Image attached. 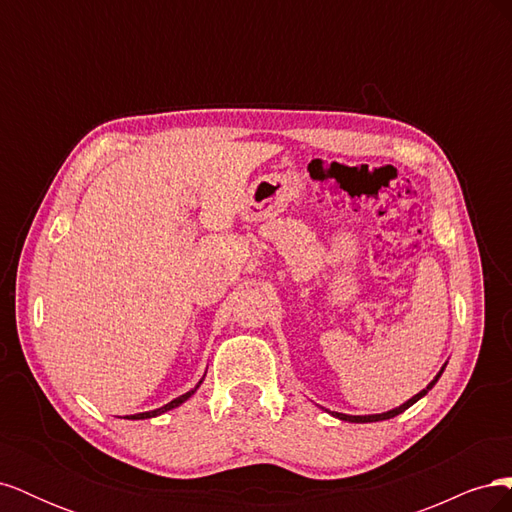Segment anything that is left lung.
Instances as JSON below:
<instances>
[{"label":"left lung","mask_w":512,"mask_h":512,"mask_svg":"<svg viewBox=\"0 0 512 512\" xmlns=\"http://www.w3.org/2000/svg\"><path fill=\"white\" fill-rule=\"evenodd\" d=\"M446 367V365H444ZM444 367L440 369V374L433 378L429 384H427V389H423L421 393H416L412 399H408L404 406H399V408H395V410H389V412H382V414H369V416H350V414H342V412H331L333 416H337V418H342V421H350V423H376V421H386V418H393V416H397V414H401L404 410H408L412 404H416L418 399L421 397H425L427 395V391H431V386L438 382V378L442 376V371H444Z\"/></svg>","instance_id":"left-lung-1"}]
</instances>
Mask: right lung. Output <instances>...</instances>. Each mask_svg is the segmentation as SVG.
Returning <instances> with one entry per match:
<instances>
[{
  "instance_id": "add662e5",
  "label": "right lung",
  "mask_w": 512,
  "mask_h": 512,
  "mask_svg": "<svg viewBox=\"0 0 512 512\" xmlns=\"http://www.w3.org/2000/svg\"><path fill=\"white\" fill-rule=\"evenodd\" d=\"M200 382H203V380H200ZM200 382L194 386V389H192L190 393H185V395H181V397L173 399V401H170V404H166V406H162V408H158V410H151V412H141V414H130V416H126V418H132V421H141V418H151V416H158V414H164V412H168V410H173V408L181 406L185 399H188V397H192V395H194V391L198 389Z\"/></svg>"
}]
</instances>
